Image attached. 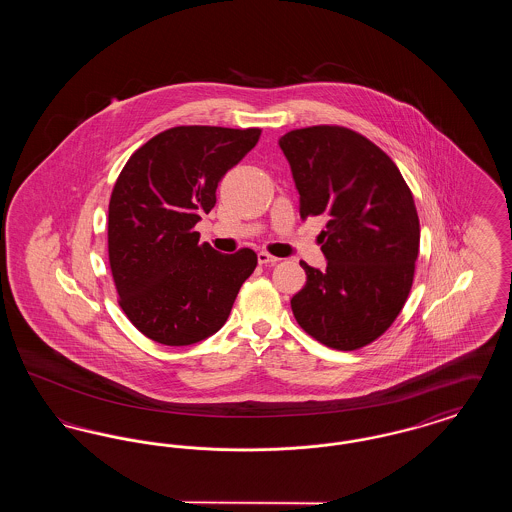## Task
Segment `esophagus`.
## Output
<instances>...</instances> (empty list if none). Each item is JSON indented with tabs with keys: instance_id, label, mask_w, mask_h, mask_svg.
Returning <instances> with one entry per match:
<instances>
[{
	"instance_id": "34e87169",
	"label": "esophagus",
	"mask_w": 512,
	"mask_h": 512,
	"mask_svg": "<svg viewBox=\"0 0 512 512\" xmlns=\"http://www.w3.org/2000/svg\"><path fill=\"white\" fill-rule=\"evenodd\" d=\"M257 261H259V265H274V263H278L280 259L274 257V255H270L268 251H259V253H257Z\"/></svg>"
}]
</instances>
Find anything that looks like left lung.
Masks as SVG:
<instances>
[{
	"label": "left lung",
	"mask_w": 512,
	"mask_h": 512,
	"mask_svg": "<svg viewBox=\"0 0 512 512\" xmlns=\"http://www.w3.org/2000/svg\"><path fill=\"white\" fill-rule=\"evenodd\" d=\"M299 192V215L324 217L326 270L301 261L297 324L326 347L355 351L399 317L413 286L420 222L413 192L390 155L363 134L318 124L280 138Z\"/></svg>",
	"instance_id": "obj_1"
}]
</instances>
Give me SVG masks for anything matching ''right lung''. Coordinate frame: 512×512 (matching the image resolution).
I'll return each instance as SVG.
<instances>
[{"mask_svg": "<svg viewBox=\"0 0 512 512\" xmlns=\"http://www.w3.org/2000/svg\"><path fill=\"white\" fill-rule=\"evenodd\" d=\"M259 138L261 128L174 126L122 167L109 199V267L124 315L149 340L192 345L215 334L257 267L249 247L224 255L199 244L195 224Z\"/></svg>", "mask_w": 512, "mask_h": 512, "instance_id": "obj_1", "label": "right lung"}]
</instances>
